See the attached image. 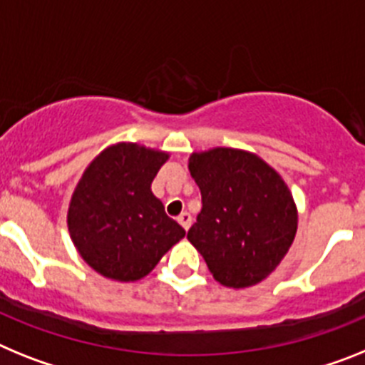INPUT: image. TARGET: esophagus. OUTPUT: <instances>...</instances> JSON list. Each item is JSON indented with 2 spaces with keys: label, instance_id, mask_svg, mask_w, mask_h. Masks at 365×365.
Listing matches in <instances>:
<instances>
[{
  "label": "esophagus",
  "instance_id": "obj_1",
  "mask_svg": "<svg viewBox=\"0 0 365 365\" xmlns=\"http://www.w3.org/2000/svg\"><path fill=\"white\" fill-rule=\"evenodd\" d=\"M178 222H180V224H182L183 230H189V227H191V222H192L191 213H187V211H183V213H180Z\"/></svg>",
  "mask_w": 365,
  "mask_h": 365
}]
</instances>
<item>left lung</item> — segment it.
<instances>
[{"label":"left lung","instance_id":"1","mask_svg":"<svg viewBox=\"0 0 365 365\" xmlns=\"http://www.w3.org/2000/svg\"><path fill=\"white\" fill-rule=\"evenodd\" d=\"M189 173L202 211L187 239L227 288L264 281L281 264L297 231V207L281 174L253 152L215 147L192 152Z\"/></svg>","mask_w":365,"mask_h":365}]
</instances>
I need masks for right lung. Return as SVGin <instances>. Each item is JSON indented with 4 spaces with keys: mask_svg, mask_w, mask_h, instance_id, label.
I'll use <instances>...</instances> for the list:
<instances>
[{
    "mask_svg": "<svg viewBox=\"0 0 365 365\" xmlns=\"http://www.w3.org/2000/svg\"><path fill=\"white\" fill-rule=\"evenodd\" d=\"M169 152L121 141L82 173L68 207L78 255L104 277L132 283L154 270L185 230L165 213L150 185Z\"/></svg>",
    "mask_w": 365,
    "mask_h": 365,
    "instance_id": "add662e5",
    "label": "right lung"
}]
</instances>
